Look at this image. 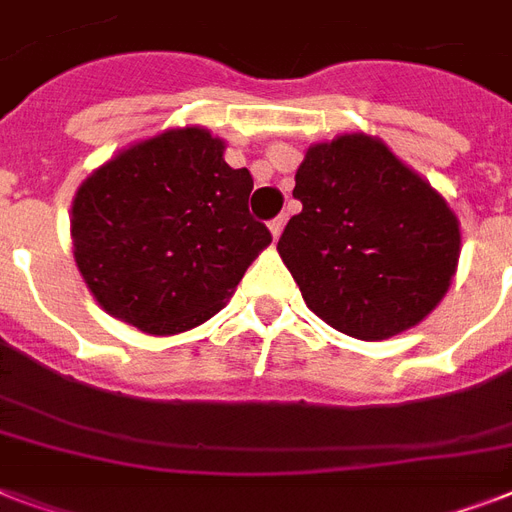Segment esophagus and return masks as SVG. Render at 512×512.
I'll list each match as a JSON object with an SVG mask.
<instances>
[{
	"label": "esophagus",
	"mask_w": 512,
	"mask_h": 512,
	"mask_svg": "<svg viewBox=\"0 0 512 512\" xmlns=\"http://www.w3.org/2000/svg\"><path fill=\"white\" fill-rule=\"evenodd\" d=\"M284 223H287V217L281 215V217H273L271 223H268V231H271V236H273V241L279 239L281 236V231H284Z\"/></svg>",
	"instance_id": "1"
}]
</instances>
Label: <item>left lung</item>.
Here are the masks:
<instances>
[{"label":"left lung","instance_id":"left-lung-1","mask_svg":"<svg viewBox=\"0 0 512 512\" xmlns=\"http://www.w3.org/2000/svg\"><path fill=\"white\" fill-rule=\"evenodd\" d=\"M292 196L303 212L276 249L305 305L329 327L388 340L444 300L460 260V220L380 138L342 132L313 143Z\"/></svg>","mask_w":512,"mask_h":512}]
</instances>
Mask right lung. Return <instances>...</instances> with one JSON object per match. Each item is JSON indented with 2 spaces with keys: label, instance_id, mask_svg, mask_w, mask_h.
Returning a JSON list of instances; mask_svg holds the SVG:
<instances>
[{
  "label": "right lung",
  "instance_id": "1",
  "mask_svg": "<svg viewBox=\"0 0 512 512\" xmlns=\"http://www.w3.org/2000/svg\"><path fill=\"white\" fill-rule=\"evenodd\" d=\"M196 124L122 148L76 188L74 260L114 319L170 337L212 319L271 233L249 215L252 175Z\"/></svg>",
  "mask_w": 512,
  "mask_h": 512
}]
</instances>
